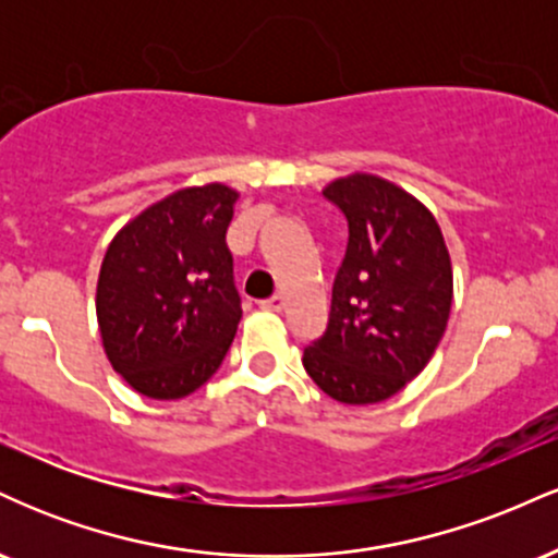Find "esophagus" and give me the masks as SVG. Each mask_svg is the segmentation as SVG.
<instances>
[{"label":"esophagus","instance_id":"obj_1","mask_svg":"<svg viewBox=\"0 0 558 558\" xmlns=\"http://www.w3.org/2000/svg\"><path fill=\"white\" fill-rule=\"evenodd\" d=\"M262 306H265V310H270V312H280L286 306V299L280 296V293H275V296L262 301Z\"/></svg>","mask_w":558,"mask_h":558}]
</instances>
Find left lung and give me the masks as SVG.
Listing matches in <instances>:
<instances>
[{"label":"left lung","instance_id":"1","mask_svg":"<svg viewBox=\"0 0 558 558\" xmlns=\"http://www.w3.org/2000/svg\"><path fill=\"white\" fill-rule=\"evenodd\" d=\"M323 196L345 217L349 243L328 328L301 362L330 399L386 401L444 338L453 283L444 233L417 198L383 178H338Z\"/></svg>","mask_w":558,"mask_h":558}]
</instances>
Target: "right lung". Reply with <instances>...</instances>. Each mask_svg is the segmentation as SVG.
I'll use <instances>...</instances> for the list:
<instances>
[{
  "instance_id": "add662e5",
  "label": "right lung",
  "mask_w": 558,
  "mask_h": 558,
  "mask_svg": "<svg viewBox=\"0 0 558 558\" xmlns=\"http://www.w3.org/2000/svg\"><path fill=\"white\" fill-rule=\"evenodd\" d=\"M239 194L198 185L114 235L96 286L107 360L149 399H183L217 373L241 323L226 233Z\"/></svg>"
}]
</instances>
